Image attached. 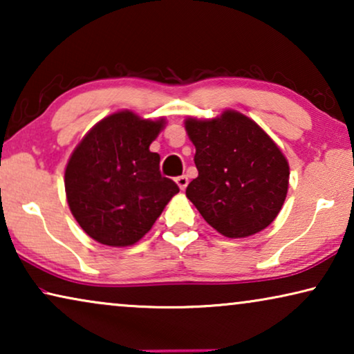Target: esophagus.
Here are the masks:
<instances>
[{"mask_svg": "<svg viewBox=\"0 0 354 354\" xmlns=\"http://www.w3.org/2000/svg\"><path fill=\"white\" fill-rule=\"evenodd\" d=\"M176 182H177V185L180 187V190H185L187 185H188V178H187L185 176L177 177V178H176Z\"/></svg>", "mask_w": 354, "mask_h": 354, "instance_id": "esophagus-1", "label": "esophagus"}]
</instances>
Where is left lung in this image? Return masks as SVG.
<instances>
[{
	"label": "left lung",
	"instance_id": "8db88e82",
	"mask_svg": "<svg viewBox=\"0 0 354 354\" xmlns=\"http://www.w3.org/2000/svg\"><path fill=\"white\" fill-rule=\"evenodd\" d=\"M185 129L198 169L185 193L203 219L229 239L266 229L288 190V162L277 145L235 111L211 120L187 119Z\"/></svg>",
	"mask_w": 354,
	"mask_h": 354
}]
</instances>
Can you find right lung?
I'll return each mask as SVG.
<instances>
[{
  "mask_svg": "<svg viewBox=\"0 0 354 354\" xmlns=\"http://www.w3.org/2000/svg\"><path fill=\"white\" fill-rule=\"evenodd\" d=\"M164 120H143L130 111L95 125L67 162V203L86 235L109 246L137 243L178 193L162 177L149 145Z\"/></svg>",
  "mask_w": 354,
  "mask_h": 354,
  "instance_id": "obj_1",
  "label": "right lung"
}]
</instances>
